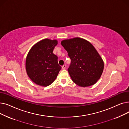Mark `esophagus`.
<instances>
[{"label": "esophagus", "instance_id": "34e87169", "mask_svg": "<svg viewBox=\"0 0 129 129\" xmlns=\"http://www.w3.org/2000/svg\"><path fill=\"white\" fill-rule=\"evenodd\" d=\"M62 69H63V70L65 69L66 68V65L65 64V65H63V66H62Z\"/></svg>", "mask_w": 129, "mask_h": 129}]
</instances>
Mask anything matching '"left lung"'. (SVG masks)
Wrapping results in <instances>:
<instances>
[{
    "mask_svg": "<svg viewBox=\"0 0 129 129\" xmlns=\"http://www.w3.org/2000/svg\"><path fill=\"white\" fill-rule=\"evenodd\" d=\"M71 63L68 69L73 81L80 87L94 85L104 70V61L94 46L88 41L75 38L62 41Z\"/></svg>",
    "mask_w": 129,
    "mask_h": 129,
    "instance_id": "1",
    "label": "left lung"
}]
</instances>
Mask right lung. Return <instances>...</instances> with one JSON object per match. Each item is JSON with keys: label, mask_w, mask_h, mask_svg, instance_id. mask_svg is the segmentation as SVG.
Here are the masks:
<instances>
[{"label": "right lung", "mask_w": 129, "mask_h": 129, "mask_svg": "<svg viewBox=\"0 0 129 129\" xmlns=\"http://www.w3.org/2000/svg\"><path fill=\"white\" fill-rule=\"evenodd\" d=\"M57 44L56 40L45 39L34 45L25 61L26 73L36 84L46 87L51 85L61 69L57 56L53 53Z\"/></svg>", "instance_id": "obj_1"}]
</instances>
